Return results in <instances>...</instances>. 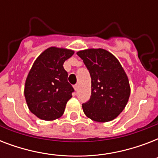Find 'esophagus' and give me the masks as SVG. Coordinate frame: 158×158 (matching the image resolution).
Returning <instances> with one entry per match:
<instances>
[{"label":"esophagus","instance_id":"obj_1","mask_svg":"<svg viewBox=\"0 0 158 158\" xmlns=\"http://www.w3.org/2000/svg\"><path fill=\"white\" fill-rule=\"evenodd\" d=\"M74 88L75 91H78V89H79V84H75L74 86Z\"/></svg>","mask_w":158,"mask_h":158}]
</instances>
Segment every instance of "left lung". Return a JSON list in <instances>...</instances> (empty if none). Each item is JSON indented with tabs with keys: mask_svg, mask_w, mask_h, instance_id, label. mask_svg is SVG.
<instances>
[{
	"mask_svg": "<svg viewBox=\"0 0 158 158\" xmlns=\"http://www.w3.org/2000/svg\"><path fill=\"white\" fill-rule=\"evenodd\" d=\"M91 76V97L82 105L87 117L97 122L114 120L125 109L130 95V82L117 58L102 48L79 51Z\"/></svg>",
	"mask_w": 158,
	"mask_h": 158,
	"instance_id": "obj_1",
	"label": "left lung"
}]
</instances>
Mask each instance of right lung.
<instances>
[{"label": "right lung", "instance_id": "1", "mask_svg": "<svg viewBox=\"0 0 158 158\" xmlns=\"http://www.w3.org/2000/svg\"><path fill=\"white\" fill-rule=\"evenodd\" d=\"M74 52L56 47L41 53L28 72L24 97L31 112L43 120H54L63 115L74 89L67 80L63 64Z\"/></svg>", "mask_w": 158, "mask_h": 158}]
</instances>
